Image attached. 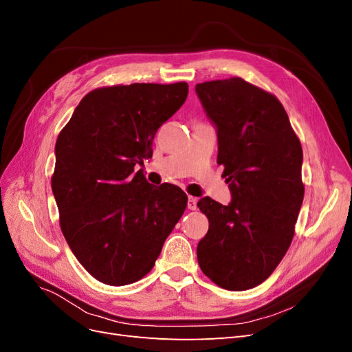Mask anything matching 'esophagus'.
I'll use <instances>...</instances> for the list:
<instances>
[{"label":"esophagus","mask_w":352,"mask_h":352,"mask_svg":"<svg viewBox=\"0 0 352 352\" xmlns=\"http://www.w3.org/2000/svg\"><path fill=\"white\" fill-rule=\"evenodd\" d=\"M197 202H198V199L195 198V197H189L188 198V208L189 210H197Z\"/></svg>","instance_id":"esophagus-1"}]
</instances>
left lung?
I'll return each mask as SVG.
<instances>
[{
	"mask_svg": "<svg viewBox=\"0 0 352 352\" xmlns=\"http://www.w3.org/2000/svg\"><path fill=\"white\" fill-rule=\"evenodd\" d=\"M195 91L217 127V163L232 192L229 206L198 202L210 223L198 264L220 287L247 291L269 278L292 242L304 199L301 142L280 101L247 80H210Z\"/></svg>",
	"mask_w": 352,
	"mask_h": 352,
	"instance_id": "obj_1",
	"label": "left lung"
}]
</instances>
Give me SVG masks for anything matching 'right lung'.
<instances>
[{
    "label": "right lung",
    "mask_w": 352,
    "mask_h": 352,
    "mask_svg": "<svg viewBox=\"0 0 352 352\" xmlns=\"http://www.w3.org/2000/svg\"><path fill=\"white\" fill-rule=\"evenodd\" d=\"M186 97V82L97 88L57 138L51 186L60 228L85 270L105 285L150 273L186 208L179 186H153L133 170L153 157L158 127Z\"/></svg>",
    "instance_id": "obj_1"
}]
</instances>
